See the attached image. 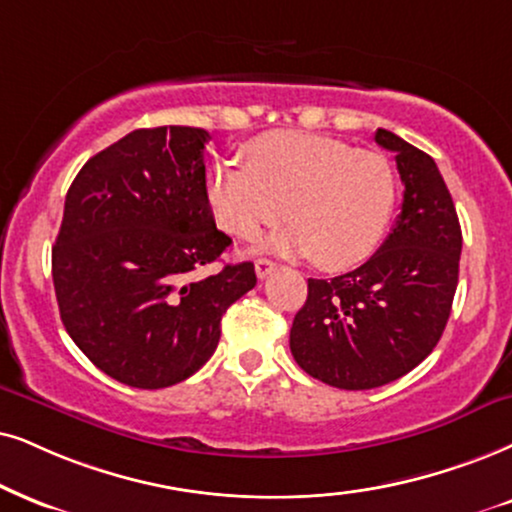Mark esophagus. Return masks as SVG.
<instances>
[{
    "label": "esophagus",
    "mask_w": 512,
    "mask_h": 512,
    "mask_svg": "<svg viewBox=\"0 0 512 512\" xmlns=\"http://www.w3.org/2000/svg\"><path fill=\"white\" fill-rule=\"evenodd\" d=\"M255 271H257V276H260V278H267L276 271V262L264 260V257H262V260L255 262Z\"/></svg>",
    "instance_id": "1"
}]
</instances>
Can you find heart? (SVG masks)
<instances>
[{
  "instance_id": "obj_1",
  "label": "heart",
  "mask_w": 512,
  "mask_h": 512,
  "mask_svg": "<svg viewBox=\"0 0 512 512\" xmlns=\"http://www.w3.org/2000/svg\"><path fill=\"white\" fill-rule=\"evenodd\" d=\"M245 167L215 163L205 196L219 229L260 236L286 205L288 222L271 248L309 255L316 267L342 271L378 248L397 200V174L383 153L312 132H269L243 151Z\"/></svg>"
}]
</instances>
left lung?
Instances as JSON below:
<instances>
[{
    "instance_id": "1",
    "label": "left lung",
    "mask_w": 512,
    "mask_h": 512,
    "mask_svg": "<svg viewBox=\"0 0 512 512\" xmlns=\"http://www.w3.org/2000/svg\"><path fill=\"white\" fill-rule=\"evenodd\" d=\"M375 144L394 153L404 184L397 224L359 269L309 278L290 328L297 366L340 390H371L413 371L442 338L458 286L461 224L435 160L387 129Z\"/></svg>"
}]
</instances>
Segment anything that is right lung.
Wrapping results in <instances>:
<instances>
[{
	"label": "right lung",
	"mask_w": 512,
	"mask_h": 512,
	"mask_svg": "<svg viewBox=\"0 0 512 512\" xmlns=\"http://www.w3.org/2000/svg\"><path fill=\"white\" fill-rule=\"evenodd\" d=\"M200 127L134 129L89 158L51 248L58 312L84 357L141 390L177 385L215 354L226 309L255 288V264L203 281L231 238L205 196Z\"/></svg>",
	"instance_id": "right-lung-1"
}]
</instances>
